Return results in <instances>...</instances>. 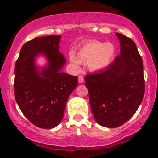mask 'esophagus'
Masks as SVG:
<instances>
[{"instance_id": "esophagus-1", "label": "esophagus", "mask_w": 158, "mask_h": 158, "mask_svg": "<svg viewBox=\"0 0 158 158\" xmlns=\"http://www.w3.org/2000/svg\"><path fill=\"white\" fill-rule=\"evenodd\" d=\"M79 83H83L84 82V78L82 76H79Z\"/></svg>"}]
</instances>
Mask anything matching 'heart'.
Returning a JSON list of instances; mask_svg holds the SVG:
<instances>
[{
  "instance_id": "heart-1",
  "label": "heart",
  "mask_w": 158,
  "mask_h": 158,
  "mask_svg": "<svg viewBox=\"0 0 158 158\" xmlns=\"http://www.w3.org/2000/svg\"><path fill=\"white\" fill-rule=\"evenodd\" d=\"M115 54V48L111 43L100 41H89L79 48L77 57L74 53L69 54V60L74 65L80 63L88 64L89 69L94 72L101 71L112 62Z\"/></svg>"
}]
</instances>
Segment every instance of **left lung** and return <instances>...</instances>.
<instances>
[{"mask_svg":"<svg viewBox=\"0 0 158 158\" xmlns=\"http://www.w3.org/2000/svg\"><path fill=\"white\" fill-rule=\"evenodd\" d=\"M120 55L105 70L85 76L91 110L97 122L116 128L131 118L143 99V64L135 43L116 33Z\"/></svg>","mask_w":158,"mask_h":158,"instance_id":"obj_1","label":"left lung"}]
</instances>
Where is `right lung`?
<instances>
[{
	"mask_svg": "<svg viewBox=\"0 0 158 158\" xmlns=\"http://www.w3.org/2000/svg\"><path fill=\"white\" fill-rule=\"evenodd\" d=\"M61 38L46 36L28 41L15 65L16 102L25 117L42 129H52L61 122L69 95L78 84L77 76L61 72L66 61L59 51ZM40 53L48 60L41 72L35 64Z\"/></svg>",
	"mask_w": 158,
	"mask_h": 158,
	"instance_id": "1",
	"label": "right lung"
}]
</instances>
